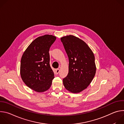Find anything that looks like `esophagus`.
<instances>
[{"mask_svg": "<svg viewBox=\"0 0 124 124\" xmlns=\"http://www.w3.org/2000/svg\"><path fill=\"white\" fill-rule=\"evenodd\" d=\"M60 72V70L59 69H57L56 70H55V73H56V74H58Z\"/></svg>", "mask_w": 124, "mask_h": 124, "instance_id": "34e87169", "label": "esophagus"}]
</instances>
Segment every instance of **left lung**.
<instances>
[{
	"label": "left lung",
	"mask_w": 124,
	"mask_h": 124,
	"mask_svg": "<svg viewBox=\"0 0 124 124\" xmlns=\"http://www.w3.org/2000/svg\"><path fill=\"white\" fill-rule=\"evenodd\" d=\"M69 57V73L63 79L66 89L78 93L90 85L96 72L95 56L91 49L82 40L74 35L61 38Z\"/></svg>",
	"instance_id": "obj_1"
}]
</instances>
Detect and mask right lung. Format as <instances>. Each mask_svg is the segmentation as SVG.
<instances>
[{
    "label": "right lung",
    "mask_w": 124,
    "mask_h": 124,
    "mask_svg": "<svg viewBox=\"0 0 124 124\" xmlns=\"http://www.w3.org/2000/svg\"><path fill=\"white\" fill-rule=\"evenodd\" d=\"M52 35H45L35 39L22 55L20 74L24 83L35 92L49 89L54 78L49 65V50L56 40Z\"/></svg>",
    "instance_id": "add662e5"
}]
</instances>
